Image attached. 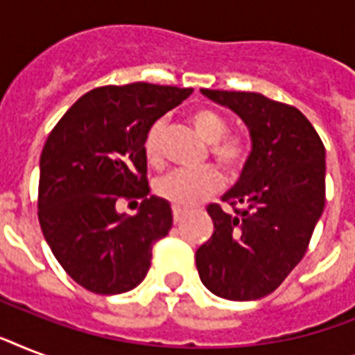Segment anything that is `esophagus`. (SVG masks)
I'll return each instance as SVG.
<instances>
[{
  "label": "esophagus",
  "mask_w": 355,
  "mask_h": 355,
  "mask_svg": "<svg viewBox=\"0 0 355 355\" xmlns=\"http://www.w3.org/2000/svg\"><path fill=\"white\" fill-rule=\"evenodd\" d=\"M182 217H184L182 208H180V206H173V219H175V223L182 221Z\"/></svg>",
  "instance_id": "1"
}]
</instances>
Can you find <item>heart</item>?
<instances>
[{
	"mask_svg": "<svg viewBox=\"0 0 355 355\" xmlns=\"http://www.w3.org/2000/svg\"><path fill=\"white\" fill-rule=\"evenodd\" d=\"M189 123L206 144L219 166L237 169L247 156V141L237 134H227V121L211 108H195L189 114ZM145 156L153 166H158L160 155V123L150 128L145 138ZM221 188V177L211 167H200L195 171H171L156 182V193L175 206H193Z\"/></svg>",
	"mask_w": 355,
	"mask_h": 355,
	"instance_id": "b5f03b06",
	"label": "heart"
}]
</instances>
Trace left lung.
I'll return each instance as SVG.
<instances>
[{
	"instance_id": "8db88e82",
	"label": "left lung",
	"mask_w": 355,
	"mask_h": 355,
	"mask_svg": "<svg viewBox=\"0 0 355 355\" xmlns=\"http://www.w3.org/2000/svg\"><path fill=\"white\" fill-rule=\"evenodd\" d=\"M230 108L250 134V155L223 200L210 205L214 234L195 252L200 282L227 300L275 291L304 258L324 210L326 150L300 110L254 92L200 90Z\"/></svg>"
}]
</instances>
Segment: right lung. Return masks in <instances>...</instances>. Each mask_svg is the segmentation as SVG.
Masks as SVG:
<instances>
[{
    "instance_id": "1",
    "label": "right lung",
    "mask_w": 355,
    "mask_h": 355,
    "mask_svg": "<svg viewBox=\"0 0 355 355\" xmlns=\"http://www.w3.org/2000/svg\"><path fill=\"white\" fill-rule=\"evenodd\" d=\"M191 88L134 83L88 92L53 128L40 156L38 219L47 245L79 286L119 295L147 276L153 245L173 227L167 200L149 195L145 138ZM119 198H141L136 216Z\"/></svg>"
}]
</instances>
